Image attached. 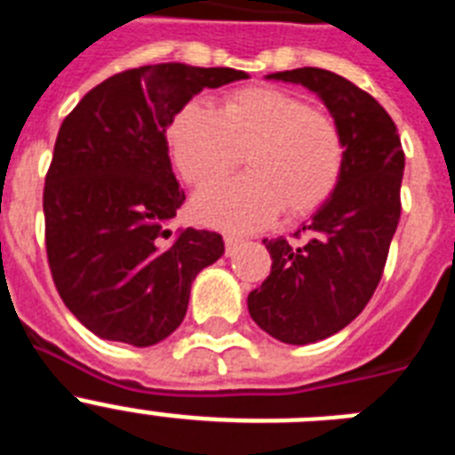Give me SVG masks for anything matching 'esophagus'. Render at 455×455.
<instances>
[{"label": "esophagus", "mask_w": 455, "mask_h": 455, "mask_svg": "<svg viewBox=\"0 0 455 455\" xmlns=\"http://www.w3.org/2000/svg\"><path fill=\"white\" fill-rule=\"evenodd\" d=\"M223 241H225V252H228V255H232V252L243 243V239H241L239 235H235V232H225Z\"/></svg>", "instance_id": "obj_1"}]
</instances>
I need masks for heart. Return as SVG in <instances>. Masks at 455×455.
I'll list each match as a JSON object with an SVG mask.
<instances>
[{
    "instance_id": "obj_1",
    "label": "heart",
    "mask_w": 455,
    "mask_h": 455,
    "mask_svg": "<svg viewBox=\"0 0 455 455\" xmlns=\"http://www.w3.org/2000/svg\"><path fill=\"white\" fill-rule=\"evenodd\" d=\"M172 159L191 187L225 180L246 156L248 175L200 193L196 214L212 225L251 230L283 209L312 214L335 193L347 148L335 120L277 88L230 92L219 114L193 100L168 127Z\"/></svg>"
}]
</instances>
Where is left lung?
Returning a JSON list of instances; mask_svg holds the SVG:
<instances>
[{
  "instance_id": "left-lung-1",
  "label": "left lung",
  "mask_w": 455,
  "mask_h": 455,
  "mask_svg": "<svg viewBox=\"0 0 455 455\" xmlns=\"http://www.w3.org/2000/svg\"><path fill=\"white\" fill-rule=\"evenodd\" d=\"M268 79L303 84L335 118L347 148L335 193L309 223L264 239L271 273L248 293V312L284 344H312L347 328L371 300L401 219L405 155L396 124L367 91L321 68H296Z\"/></svg>"
}]
</instances>
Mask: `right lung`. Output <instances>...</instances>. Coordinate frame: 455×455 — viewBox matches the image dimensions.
<instances>
[{"label":"right lung","instance_id":"add662e5","mask_svg":"<svg viewBox=\"0 0 455 455\" xmlns=\"http://www.w3.org/2000/svg\"><path fill=\"white\" fill-rule=\"evenodd\" d=\"M232 68L156 63L104 79L56 136L43 188L45 248L66 307L108 341L152 347L188 307L191 283L223 255L216 232L166 223L187 200L166 130L203 88L246 79Z\"/></svg>","mask_w":455,"mask_h":455}]
</instances>
